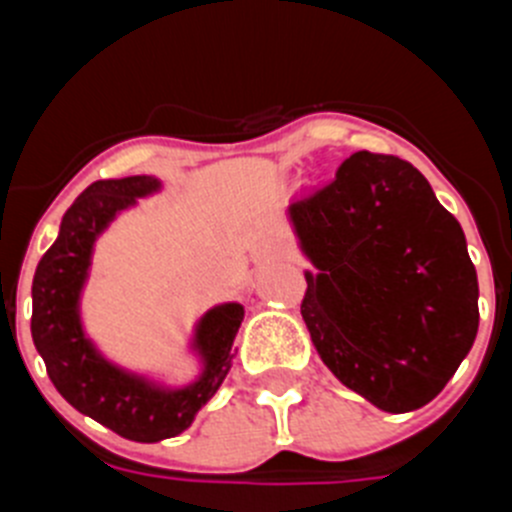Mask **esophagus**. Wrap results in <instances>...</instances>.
<instances>
[{
  "mask_svg": "<svg viewBox=\"0 0 512 512\" xmlns=\"http://www.w3.org/2000/svg\"><path fill=\"white\" fill-rule=\"evenodd\" d=\"M253 259H259V256H253Z\"/></svg>",
  "mask_w": 512,
  "mask_h": 512,
  "instance_id": "34e87169",
  "label": "esophagus"
}]
</instances>
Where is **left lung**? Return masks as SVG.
I'll list each match as a JSON object with an SVG mask.
<instances>
[{
  "label": "left lung",
  "instance_id": "1",
  "mask_svg": "<svg viewBox=\"0 0 512 512\" xmlns=\"http://www.w3.org/2000/svg\"><path fill=\"white\" fill-rule=\"evenodd\" d=\"M312 346L348 390L410 413L446 387L479 328L477 271L459 220L397 156L359 151L287 207Z\"/></svg>",
  "mask_w": 512,
  "mask_h": 512
}]
</instances>
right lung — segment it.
<instances>
[{
	"label": "right lung",
	"instance_id": "obj_1",
	"mask_svg": "<svg viewBox=\"0 0 512 512\" xmlns=\"http://www.w3.org/2000/svg\"><path fill=\"white\" fill-rule=\"evenodd\" d=\"M161 187V179L146 174L89 184L66 210L56 243L45 251L33 277L30 330L53 387L71 408L138 443H156L187 431L230 372L233 341L243 320L241 302H223L194 323L189 351L200 359V374L182 387L115 364L87 336L81 295L99 235L120 212L161 192Z\"/></svg>",
	"mask_w": 512,
	"mask_h": 512
}]
</instances>
